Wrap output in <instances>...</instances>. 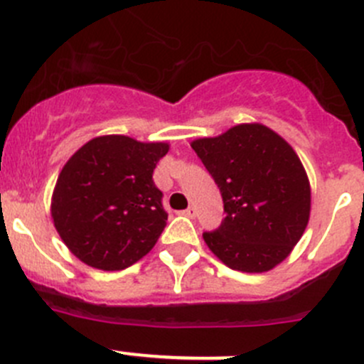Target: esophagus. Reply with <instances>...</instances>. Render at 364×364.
<instances>
[{
  "label": "esophagus",
  "mask_w": 364,
  "mask_h": 364,
  "mask_svg": "<svg viewBox=\"0 0 364 364\" xmlns=\"http://www.w3.org/2000/svg\"><path fill=\"white\" fill-rule=\"evenodd\" d=\"M181 213L185 216H188V218H193V216L197 215V209H196V205H190V208H186L185 211H181Z\"/></svg>",
  "instance_id": "esophagus-1"
}]
</instances>
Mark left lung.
Here are the masks:
<instances>
[{
	"label": "left lung",
	"mask_w": 364,
	"mask_h": 364,
	"mask_svg": "<svg viewBox=\"0 0 364 364\" xmlns=\"http://www.w3.org/2000/svg\"><path fill=\"white\" fill-rule=\"evenodd\" d=\"M218 185L225 218L204 232L230 269L262 273L287 259L310 218V183L296 151L271 128L237 124L192 142Z\"/></svg>",
	"instance_id": "1"
}]
</instances>
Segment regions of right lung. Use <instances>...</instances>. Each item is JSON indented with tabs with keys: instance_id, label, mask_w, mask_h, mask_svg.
<instances>
[{
	"instance_id": "right-lung-1",
	"label": "right lung",
	"mask_w": 364,
	"mask_h": 364,
	"mask_svg": "<svg viewBox=\"0 0 364 364\" xmlns=\"http://www.w3.org/2000/svg\"><path fill=\"white\" fill-rule=\"evenodd\" d=\"M165 142L127 135L91 139L65 164L50 215L68 250L84 264L119 271L146 255L167 225L153 171Z\"/></svg>"
}]
</instances>
